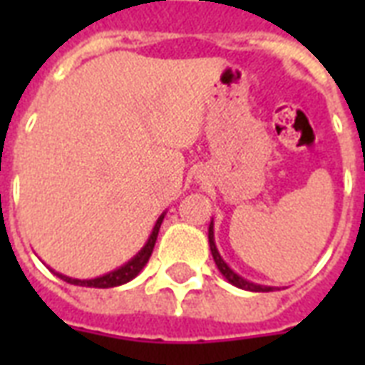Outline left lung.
<instances>
[{
  "instance_id": "8db88e82",
  "label": "left lung",
  "mask_w": 365,
  "mask_h": 365,
  "mask_svg": "<svg viewBox=\"0 0 365 365\" xmlns=\"http://www.w3.org/2000/svg\"><path fill=\"white\" fill-rule=\"evenodd\" d=\"M208 240H210V250H212V255H214V261H216L217 269H220V272H222L223 277L227 278L229 282L233 284V286L242 289H250V292H272V288H269V286H257V284L248 282V280H244V278H240L237 272H233L231 269H229V265L222 259V255H220V252H217L216 248V242H214V227H212V223H210V229H208Z\"/></svg>"
}]
</instances>
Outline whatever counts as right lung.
Listing matches in <instances>:
<instances>
[{"label":"right lung","instance_id":"obj_1","mask_svg":"<svg viewBox=\"0 0 365 365\" xmlns=\"http://www.w3.org/2000/svg\"><path fill=\"white\" fill-rule=\"evenodd\" d=\"M163 220H165V216H160L159 220H157V223H155L153 227V233H151V237H149L148 244L143 246L142 252L134 257V259H130L126 265H123L121 269H117V271H111L108 272V274H104V277H98V278H93V280H77V278H70V277H64V274H58L62 280H66L68 284H76V286H88V288H113V286H121V284H126L130 282L132 278L136 277L138 272L142 271L143 267H145V263L149 261V257H151V254H153V248H155V240H157V235H159V229H160V223H163Z\"/></svg>","mask_w":365,"mask_h":365}]
</instances>
